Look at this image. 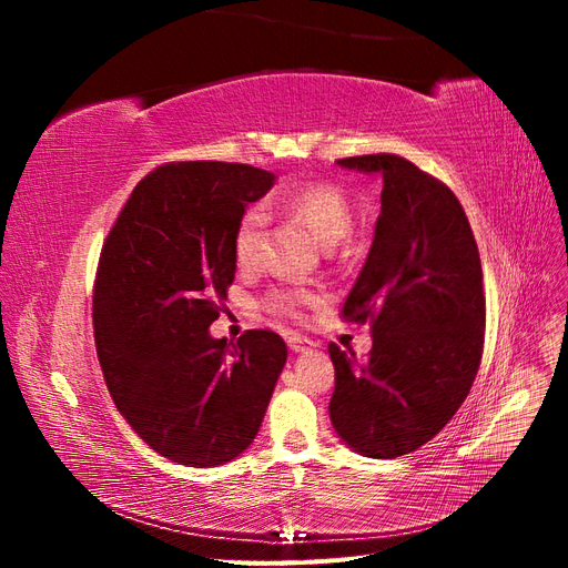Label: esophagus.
I'll list each match as a JSON object with an SVG mask.
<instances>
[{
	"instance_id": "obj_1",
	"label": "esophagus",
	"mask_w": 568,
	"mask_h": 568,
	"mask_svg": "<svg viewBox=\"0 0 568 568\" xmlns=\"http://www.w3.org/2000/svg\"><path fill=\"white\" fill-rule=\"evenodd\" d=\"M313 348H315V343L311 338H303V336H291L288 338V351L291 353H307Z\"/></svg>"
}]
</instances>
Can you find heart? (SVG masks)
Here are the masks:
<instances>
[{"label":"heart","mask_w":568,"mask_h":568,"mask_svg":"<svg viewBox=\"0 0 568 568\" xmlns=\"http://www.w3.org/2000/svg\"><path fill=\"white\" fill-rule=\"evenodd\" d=\"M280 203L294 213L303 225L311 230L324 246L336 244L341 236L351 230V203L346 194L336 184L329 182H305L294 189H286L280 194ZM265 209L253 205L239 220L234 234V253L242 265H253L257 251H261V239L265 230ZM311 294L305 288H277L267 298V307L272 313L298 317L303 315L305 305L311 303Z\"/></svg>","instance_id":"obj_1"}]
</instances>
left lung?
I'll use <instances>...</instances> for the list:
<instances>
[{
	"label": "left lung",
	"instance_id": "1",
	"mask_svg": "<svg viewBox=\"0 0 568 568\" xmlns=\"http://www.w3.org/2000/svg\"><path fill=\"white\" fill-rule=\"evenodd\" d=\"M379 178L382 213L343 317L372 322L367 363L329 346V417L351 450L372 459L415 453L453 419L484 353L480 257L457 196L393 153L336 161Z\"/></svg>",
	"mask_w": 568,
	"mask_h": 568
}]
</instances>
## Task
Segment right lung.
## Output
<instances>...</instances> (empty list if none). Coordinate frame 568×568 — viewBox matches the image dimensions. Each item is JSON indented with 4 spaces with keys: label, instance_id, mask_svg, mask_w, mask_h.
Returning a JSON list of instances; mask_svg holds the SVG:
<instances>
[{
    "label": "right lung",
    "instance_id": "obj_1",
    "mask_svg": "<svg viewBox=\"0 0 568 568\" xmlns=\"http://www.w3.org/2000/svg\"><path fill=\"white\" fill-rule=\"evenodd\" d=\"M277 182L242 163L189 161L134 186L101 251L94 341L120 415L151 450L220 467L261 432L286 365L274 332L213 338L236 272L234 234Z\"/></svg>",
    "mask_w": 568,
    "mask_h": 568
}]
</instances>
